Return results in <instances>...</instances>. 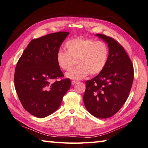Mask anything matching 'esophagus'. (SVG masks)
<instances>
[{"label": "esophagus", "instance_id": "34e87169", "mask_svg": "<svg viewBox=\"0 0 148 148\" xmlns=\"http://www.w3.org/2000/svg\"><path fill=\"white\" fill-rule=\"evenodd\" d=\"M77 82V81H71V84H73V85H74V84H76Z\"/></svg>", "mask_w": 148, "mask_h": 148}]
</instances>
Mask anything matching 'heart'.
<instances>
[{
	"label": "heart",
	"mask_w": 148,
	"mask_h": 148,
	"mask_svg": "<svg viewBox=\"0 0 148 148\" xmlns=\"http://www.w3.org/2000/svg\"><path fill=\"white\" fill-rule=\"evenodd\" d=\"M66 52L59 50L56 62L60 69L69 71L76 60L77 66L66 74L67 78L82 79L90 74L96 75L104 69L109 58V48L104 42L90 38L75 37L65 43Z\"/></svg>",
	"instance_id": "heart-1"
}]
</instances>
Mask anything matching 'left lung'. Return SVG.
<instances>
[{"label": "left lung", "instance_id": "left-lung-1", "mask_svg": "<svg viewBox=\"0 0 148 148\" xmlns=\"http://www.w3.org/2000/svg\"><path fill=\"white\" fill-rule=\"evenodd\" d=\"M108 44L109 58L104 69L86 81L85 107L100 119L114 115L126 101L134 79V68L124 47L112 37L97 34Z\"/></svg>", "mask_w": 148, "mask_h": 148}]
</instances>
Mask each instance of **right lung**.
<instances>
[{
  "label": "right lung",
  "mask_w": 148,
  "mask_h": 148,
  "mask_svg": "<svg viewBox=\"0 0 148 148\" xmlns=\"http://www.w3.org/2000/svg\"><path fill=\"white\" fill-rule=\"evenodd\" d=\"M49 34L32 39L17 63L14 86L22 106L32 115L47 117L58 109L71 87L56 62V54L69 35Z\"/></svg>",
  "instance_id": "1"
}]
</instances>
